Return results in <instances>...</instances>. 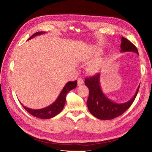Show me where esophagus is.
Segmentation results:
<instances>
[{
	"instance_id": "esophagus-1",
	"label": "esophagus",
	"mask_w": 152,
	"mask_h": 152,
	"mask_svg": "<svg viewBox=\"0 0 152 152\" xmlns=\"http://www.w3.org/2000/svg\"><path fill=\"white\" fill-rule=\"evenodd\" d=\"M83 83H84V80H83V79L82 78H79L78 79V86L82 85Z\"/></svg>"
}]
</instances>
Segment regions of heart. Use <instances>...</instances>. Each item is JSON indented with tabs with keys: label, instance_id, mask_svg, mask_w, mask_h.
<instances>
[{
	"label": "heart",
	"instance_id": "obj_1",
	"mask_svg": "<svg viewBox=\"0 0 152 152\" xmlns=\"http://www.w3.org/2000/svg\"><path fill=\"white\" fill-rule=\"evenodd\" d=\"M99 53H100L99 51H97V52H95L93 53V56L96 57ZM102 66V61L96 60V61H92L91 63H90L88 65V67H87V70H88V72L89 74H95L98 73L99 71L101 70Z\"/></svg>",
	"mask_w": 152,
	"mask_h": 152
}]
</instances>
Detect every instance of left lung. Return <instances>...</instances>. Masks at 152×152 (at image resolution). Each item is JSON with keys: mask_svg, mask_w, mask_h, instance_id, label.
<instances>
[{"mask_svg": "<svg viewBox=\"0 0 152 152\" xmlns=\"http://www.w3.org/2000/svg\"><path fill=\"white\" fill-rule=\"evenodd\" d=\"M120 47L121 52L132 51L138 54L136 46L124 37H121ZM85 84L89 89V97L87 101L89 111L95 118L102 120H110L124 114L133 104L140 88L139 85L130 101L118 104L111 101L103 93L100 85L99 73L92 77L86 78Z\"/></svg>", "mask_w": 152, "mask_h": 152, "instance_id": "left-lung-1", "label": "left lung"}]
</instances>
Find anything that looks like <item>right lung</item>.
<instances>
[{
    "label": "right lung",
    "instance_id": "add662e5",
    "mask_svg": "<svg viewBox=\"0 0 152 152\" xmlns=\"http://www.w3.org/2000/svg\"><path fill=\"white\" fill-rule=\"evenodd\" d=\"M44 33H45L44 32H37V33L32 35L28 40H30L32 38L38 36V35L42 34ZM76 86L77 80L74 82H69L66 83V84L64 86L63 90L60 93L59 96H58L57 99H56V101L53 103H52L51 105L48 106V107H46L44 108H42L39 110H33L25 107V106L23 105L22 104L21 105L30 114L34 116V117L44 119H50L51 118L55 117V116L57 115L58 114H59V113L63 110L64 104H65L66 94L68 92H69L70 91V90L76 88Z\"/></svg>",
    "mask_w": 152,
    "mask_h": 152
}]
</instances>
